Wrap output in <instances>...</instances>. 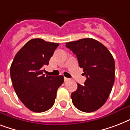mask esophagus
I'll return each mask as SVG.
<instances>
[{"label":"esophagus","mask_w":130,"mask_h":130,"mask_svg":"<svg viewBox=\"0 0 130 130\" xmlns=\"http://www.w3.org/2000/svg\"><path fill=\"white\" fill-rule=\"evenodd\" d=\"M69 78H67V77H64V81L65 82H67V81H68V80H69Z\"/></svg>","instance_id":"obj_1"}]
</instances>
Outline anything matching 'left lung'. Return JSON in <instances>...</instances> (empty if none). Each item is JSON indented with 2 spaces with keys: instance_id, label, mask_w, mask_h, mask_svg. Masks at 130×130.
Wrapping results in <instances>:
<instances>
[{
  "instance_id": "obj_1",
  "label": "left lung",
  "mask_w": 130,
  "mask_h": 130,
  "mask_svg": "<svg viewBox=\"0 0 130 130\" xmlns=\"http://www.w3.org/2000/svg\"><path fill=\"white\" fill-rule=\"evenodd\" d=\"M77 57L86 80L77 84L71 93L72 103L77 109L91 113L100 109L107 101L115 81V61L103 44L92 38H83L65 44Z\"/></svg>"
}]
</instances>
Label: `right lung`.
<instances>
[{
	"label": "right lung",
	"instance_id": "right-lung-1",
	"mask_svg": "<svg viewBox=\"0 0 130 130\" xmlns=\"http://www.w3.org/2000/svg\"><path fill=\"white\" fill-rule=\"evenodd\" d=\"M59 43L31 39L16 54L10 69L11 81L17 96L30 111L41 113L55 103L57 91L64 82L63 75H45L48 65Z\"/></svg>",
	"mask_w": 130,
	"mask_h": 130
}]
</instances>
